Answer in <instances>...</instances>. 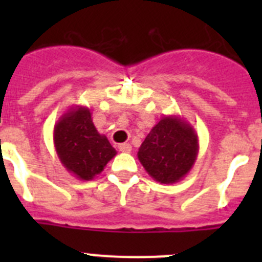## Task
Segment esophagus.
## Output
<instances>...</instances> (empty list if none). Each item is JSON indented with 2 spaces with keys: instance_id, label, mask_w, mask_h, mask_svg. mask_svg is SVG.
<instances>
[{
  "instance_id": "obj_1",
  "label": "esophagus",
  "mask_w": 262,
  "mask_h": 262,
  "mask_svg": "<svg viewBox=\"0 0 262 262\" xmlns=\"http://www.w3.org/2000/svg\"><path fill=\"white\" fill-rule=\"evenodd\" d=\"M118 149H119L120 152H124V154H129L131 149H133V147H131V144H128V143H122V144L118 145Z\"/></svg>"
}]
</instances>
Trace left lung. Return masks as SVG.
Wrapping results in <instances>:
<instances>
[{
    "label": "left lung",
    "instance_id": "8db88e82",
    "mask_svg": "<svg viewBox=\"0 0 262 262\" xmlns=\"http://www.w3.org/2000/svg\"><path fill=\"white\" fill-rule=\"evenodd\" d=\"M198 151L194 127L178 115H164L142 143L138 159L155 181L172 185L190 172Z\"/></svg>",
    "mask_w": 262,
    "mask_h": 262
}]
</instances>
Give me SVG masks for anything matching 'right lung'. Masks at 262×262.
Masks as SVG:
<instances>
[{
	"label": "right lung",
	"instance_id": "obj_1",
	"mask_svg": "<svg viewBox=\"0 0 262 262\" xmlns=\"http://www.w3.org/2000/svg\"><path fill=\"white\" fill-rule=\"evenodd\" d=\"M53 144L62 166L81 181H90L117 155L105 135L97 131L90 108L75 105L53 127Z\"/></svg>",
	"mask_w": 262,
	"mask_h": 262
}]
</instances>
